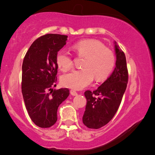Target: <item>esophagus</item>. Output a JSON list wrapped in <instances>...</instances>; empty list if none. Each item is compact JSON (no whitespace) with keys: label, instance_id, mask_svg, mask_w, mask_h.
Returning a JSON list of instances; mask_svg holds the SVG:
<instances>
[{"label":"esophagus","instance_id":"obj_1","mask_svg":"<svg viewBox=\"0 0 155 155\" xmlns=\"http://www.w3.org/2000/svg\"><path fill=\"white\" fill-rule=\"evenodd\" d=\"M71 95H72L73 96H76V95H78L77 92H76L75 91V90H71Z\"/></svg>","mask_w":155,"mask_h":155}]
</instances>
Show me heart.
Returning a JSON list of instances; mask_svg holds the SVG:
<instances>
[{
  "label": "heart",
  "instance_id": "heart-1",
  "mask_svg": "<svg viewBox=\"0 0 155 155\" xmlns=\"http://www.w3.org/2000/svg\"><path fill=\"white\" fill-rule=\"evenodd\" d=\"M78 54L85 56L82 63L84 68L64 74L61 78L64 87L75 90H82L92 82L95 77L97 81L107 78L115 65L114 53L104 44L94 39L80 41L73 46ZM56 63L60 70L65 71L73 66L71 55L65 50L57 53Z\"/></svg>",
  "mask_w": 155,
  "mask_h": 155
}]
</instances>
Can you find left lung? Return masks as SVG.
Here are the masks:
<instances>
[{
  "mask_svg": "<svg viewBox=\"0 0 155 155\" xmlns=\"http://www.w3.org/2000/svg\"><path fill=\"white\" fill-rule=\"evenodd\" d=\"M114 44L116 66L111 76L97 90L84 92L87 105L82 121L85 126L98 129L108 123L118 110L128 81L124 52Z\"/></svg>",
  "mask_w": 155,
  "mask_h": 155,
  "instance_id": "left-lung-1",
  "label": "left lung"
}]
</instances>
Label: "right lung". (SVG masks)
Returning <instances> with one entry per match:
<instances>
[{
  "instance_id": "obj_1",
  "label": "right lung",
  "mask_w": 155,
  "mask_h": 155,
  "mask_svg": "<svg viewBox=\"0 0 155 155\" xmlns=\"http://www.w3.org/2000/svg\"><path fill=\"white\" fill-rule=\"evenodd\" d=\"M67 40L65 35H42L31 44L23 60V99L31 120L38 127L47 128L54 124L58 108L70 93L68 88H52L57 83V53Z\"/></svg>"
}]
</instances>
